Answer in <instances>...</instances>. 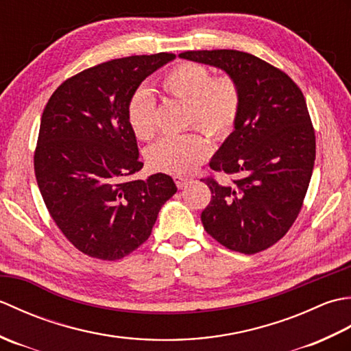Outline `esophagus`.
<instances>
[{"mask_svg": "<svg viewBox=\"0 0 351 351\" xmlns=\"http://www.w3.org/2000/svg\"><path fill=\"white\" fill-rule=\"evenodd\" d=\"M173 181L178 185V189H184L185 185H187L191 180H190V178H187V176H184V175H175L173 176Z\"/></svg>", "mask_w": 351, "mask_h": 351, "instance_id": "esophagus-1", "label": "esophagus"}]
</instances>
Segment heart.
Wrapping results in <instances>:
<instances>
[{
    "label": "heart",
    "mask_w": 351,
    "mask_h": 351,
    "mask_svg": "<svg viewBox=\"0 0 351 351\" xmlns=\"http://www.w3.org/2000/svg\"><path fill=\"white\" fill-rule=\"evenodd\" d=\"M160 87L167 98L185 102L187 128L199 126L215 140L228 138L235 130L243 107V92L232 75L213 77L208 66L182 62L162 73ZM126 116L138 140L149 141L158 132V104L146 88L131 96ZM211 151L210 138L200 130H193L178 137L161 138L149 147L146 158L155 170L185 175L204 162Z\"/></svg>",
    "instance_id": "obj_1"
}]
</instances>
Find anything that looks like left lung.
<instances>
[{"instance_id":"1","label":"left lung","mask_w":351,"mask_h":351,"mask_svg":"<svg viewBox=\"0 0 351 351\" xmlns=\"http://www.w3.org/2000/svg\"><path fill=\"white\" fill-rule=\"evenodd\" d=\"M181 58L226 71L243 92L235 131L202 178L211 200L200 214L215 241L253 255L278 243L299 215L315 161V131L306 101L276 66L234 49L185 51ZM215 171L232 183L215 180Z\"/></svg>"}]
</instances>
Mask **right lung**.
<instances>
[{
	"instance_id": "obj_1",
	"label": "right lung",
	"mask_w": 351,
	"mask_h": 351,
	"mask_svg": "<svg viewBox=\"0 0 351 351\" xmlns=\"http://www.w3.org/2000/svg\"><path fill=\"white\" fill-rule=\"evenodd\" d=\"M171 52L114 58L56 88L45 106L34 149V173L57 228L84 255L116 261L152 232L173 180L143 167L128 104L141 81L173 60Z\"/></svg>"
}]
</instances>
